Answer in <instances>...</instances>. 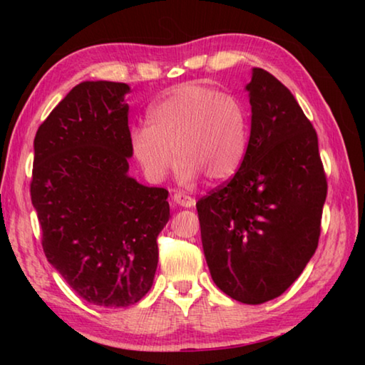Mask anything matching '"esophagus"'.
<instances>
[{
    "mask_svg": "<svg viewBox=\"0 0 365 365\" xmlns=\"http://www.w3.org/2000/svg\"><path fill=\"white\" fill-rule=\"evenodd\" d=\"M172 200H174L175 205L182 206V207L195 206V197H191V196L185 195V193H180V191H178V193H174V196H172Z\"/></svg>",
    "mask_w": 365,
    "mask_h": 365,
    "instance_id": "esophagus-1",
    "label": "esophagus"
}]
</instances>
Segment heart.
<instances>
[{
	"label": "heart",
	"instance_id": "heart-1",
	"mask_svg": "<svg viewBox=\"0 0 365 365\" xmlns=\"http://www.w3.org/2000/svg\"><path fill=\"white\" fill-rule=\"evenodd\" d=\"M150 125L130 132L133 156L153 183L163 182L178 158L177 178L193 183L201 174L222 182L242 168L250 120L242 100L201 85H185L148 113Z\"/></svg>",
	"mask_w": 365,
	"mask_h": 365
}]
</instances>
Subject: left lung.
<instances>
[{
    "instance_id": "1",
    "label": "left lung",
    "mask_w": 365,
    "mask_h": 365,
    "mask_svg": "<svg viewBox=\"0 0 365 365\" xmlns=\"http://www.w3.org/2000/svg\"><path fill=\"white\" fill-rule=\"evenodd\" d=\"M251 135L230 180L196 202L212 280L245 304L280 296L317 250L327 175L316 128L285 85L252 69Z\"/></svg>"
}]
</instances>
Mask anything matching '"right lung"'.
Instances as JSON below:
<instances>
[{
  "mask_svg": "<svg viewBox=\"0 0 365 365\" xmlns=\"http://www.w3.org/2000/svg\"><path fill=\"white\" fill-rule=\"evenodd\" d=\"M130 88L82 82L36 130L32 205L48 262L80 298L127 307L153 287L158 235L170 217L165 188L127 175Z\"/></svg>",
  "mask_w": 365,
  "mask_h": 365,
  "instance_id": "add662e5",
  "label": "right lung"
}]
</instances>
